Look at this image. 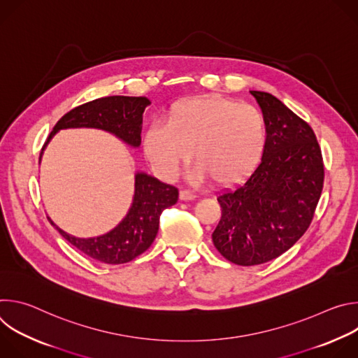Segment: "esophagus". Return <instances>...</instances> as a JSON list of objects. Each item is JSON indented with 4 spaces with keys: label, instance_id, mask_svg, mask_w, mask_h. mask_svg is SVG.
Wrapping results in <instances>:
<instances>
[{
    "label": "esophagus",
    "instance_id": "1",
    "mask_svg": "<svg viewBox=\"0 0 358 358\" xmlns=\"http://www.w3.org/2000/svg\"><path fill=\"white\" fill-rule=\"evenodd\" d=\"M198 195L196 192L191 191V189H181L180 191V199L182 201H189V199H195Z\"/></svg>",
    "mask_w": 358,
    "mask_h": 358
}]
</instances>
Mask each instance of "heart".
Here are the masks:
<instances>
[{
	"label": "heart",
	"instance_id": "obj_1",
	"mask_svg": "<svg viewBox=\"0 0 358 358\" xmlns=\"http://www.w3.org/2000/svg\"><path fill=\"white\" fill-rule=\"evenodd\" d=\"M164 125L145 131L143 150L167 181L178 176L191 151L198 177L232 185L258 164L268 137L259 109L221 96L178 101L167 112Z\"/></svg>",
	"mask_w": 358,
	"mask_h": 358
}]
</instances>
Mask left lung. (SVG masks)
Here are the masks:
<instances>
[{
  "mask_svg": "<svg viewBox=\"0 0 358 358\" xmlns=\"http://www.w3.org/2000/svg\"><path fill=\"white\" fill-rule=\"evenodd\" d=\"M266 120L262 162L234 191L218 196L221 220L213 242L241 266L269 262L308 231L324 181L322 150L313 129L266 92H250Z\"/></svg>",
  "mask_w": 358,
  "mask_h": 358,
  "instance_id": "obj_1",
  "label": "left lung"
}]
</instances>
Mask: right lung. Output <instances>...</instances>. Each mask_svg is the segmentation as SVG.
<instances>
[{"label": "right lung", "mask_w": 358, "mask_h": 358, "mask_svg": "<svg viewBox=\"0 0 358 358\" xmlns=\"http://www.w3.org/2000/svg\"><path fill=\"white\" fill-rule=\"evenodd\" d=\"M150 105L145 97L108 96L80 105L59 119L45 145L62 129L92 127L113 133L124 143L138 147L141 143L143 112ZM39 155V162L42 157ZM134 199L124 220L110 232L96 238H76L58 228V232L89 258L108 265L127 264L145 252L159 232L162 213L174 206L178 189L144 173L136 174Z\"/></svg>", "instance_id": "1"}]
</instances>
